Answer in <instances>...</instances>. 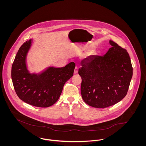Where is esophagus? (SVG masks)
Returning <instances> with one entry per match:
<instances>
[{"mask_svg": "<svg viewBox=\"0 0 146 146\" xmlns=\"http://www.w3.org/2000/svg\"><path fill=\"white\" fill-rule=\"evenodd\" d=\"M78 72V67H75V70H74V74H77Z\"/></svg>", "mask_w": 146, "mask_h": 146, "instance_id": "obj_1", "label": "esophagus"}]
</instances>
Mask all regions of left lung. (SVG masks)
Returning <instances> with one entry per match:
<instances>
[{"label": "left lung", "mask_w": 146, "mask_h": 146, "mask_svg": "<svg viewBox=\"0 0 146 146\" xmlns=\"http://www.w3.org/2000/svg\"><path fill=\"white\" fill-rule=\"evenodd\" d=\"M104 56L90 57L82 62L81 94L84 101L98 108L118 103L127 94L133 76V67L127 50L110 40Z\"/></svg>", "instance_id": "obj_1"}]
</instances>
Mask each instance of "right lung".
<instances>
[{
	"label": "right lung",
	"instance_id": "add662e5",
	"mask_svg": "<svg viewBox=\"0 0 146 146\" xmlns=\"http://www.w3.org/2000/svg\"><path fill=\"white\" fill-rule=\"evenodd\" d=\"M31 40L25 42L19 48L12 66L11 76L19 98L27 104L48 107L59 99L65 83L74 74L75 63L61 68L50 67L39 75L30 74L25 59Z\"/></svg>",
	"mask_w": 146,
	"mask_h": 146
}]
</instances>
